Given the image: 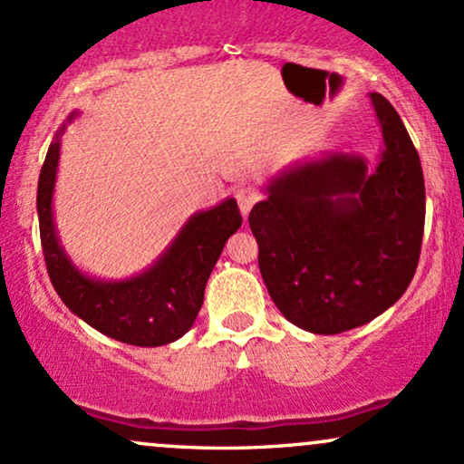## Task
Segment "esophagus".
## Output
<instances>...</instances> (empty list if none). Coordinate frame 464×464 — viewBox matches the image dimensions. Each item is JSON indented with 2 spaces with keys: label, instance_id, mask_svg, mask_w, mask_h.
Returning a JSON list of instances; mask_svg holds the SVG:
<instances>
[{
  "label": "esophagus",
  "instance_id": "1",
  "mask_svg": "<svg viewBox=\"0 0 464 464\" xmlns=\"http://www.w3.org/2000/svg\"><path fill=\"white\" fill-rule=\"evenodd\" d=\"M236 200L239 205V211H242V216H246L250 211V207L259 200V191L255 188H239L236 191Z\"/></svg>",
  "mask_w": 464,
  "mask_h": 464
}]
</instances>
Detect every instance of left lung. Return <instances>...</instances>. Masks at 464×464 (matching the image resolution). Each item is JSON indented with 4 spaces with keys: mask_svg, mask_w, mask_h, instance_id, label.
<instances>
[{
    "mask_svg": "<svg viewBox=\"0 0 464 464\" xmlns=\"http://www.w3.org/2000/svg\"><path fill=\"white\" fill-rule=\"evenodd\" d=\"M384 148L292 163L250 209L270 299L296 327L343 334L401 299L419 264L425 183L419 152L384 95L369 93Z\"/></svg>",
    "mask_w": 464,
    "mask_h": 464,
    "instance_id": "8db88e82",
    "label": "left lung"
}]
</instances>
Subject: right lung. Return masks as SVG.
Returning <instances> with one entry per match:
<instances>
[{
	"mask_svg": "<svg viewBox=\"0 0 464 464\" xmlns=\"http://www.w3.org/2000/svg\"><path fill=\"white\" fill-rule=\"evenodd\" d=\"M56 130L41 168L36 214L52 285L63 303L100 334L135 347H161L185 335L205 301V285L227 239L242 227L236 198L196 211L154 262L129 279H100L78 268L63 248L54 222V185L61 137Z\"/></svg>",
	"mask_w": 464,
	"mask_h": 464,
	"instance_id": "right-lung-1",
	"label": "right lung"
}]
</instances>
